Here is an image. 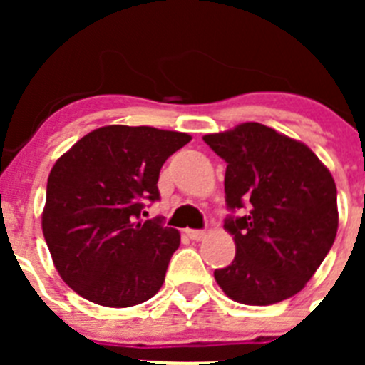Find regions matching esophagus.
I'll return each mask as SVG.
<instances>
[{"label":"esophagus","mask_w":365,"mask_h":365,"mask_svg":"<svg viewBox=\"0 0 365 365\" xmlns=\"http://www.w3.org/2000/svg\"><path fill=\"white\" fill-rule=\"evenodd\" d=\"M186 235H188L190 240H193V241H201V240H205L206 237V232L205 230H186Z\"/></svg>","instance_id":"esophagus-1"}]
</instances>
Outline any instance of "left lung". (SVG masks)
<instances>
[{
  "instance_id": "obj_1",
  "label": "left lung",
  "mask_w": 365,
  "mask_h": 365,
  "mask_svg": "<svg viewBox=\"0 0 365 365\" xmlns=\"http://www.w3.org/2000/svg\"><path fill=\"white\" fill-rule=\"evenodd\" d=\"M227 163L225 228L235 257L214 278L245 305H272L302 291L331 250L338 230L336 185L299 140L257 122L202 137Z\"/></svg>"
}]
</instances>
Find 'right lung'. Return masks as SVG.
Instances as JSON below:
<instances>
[{
	"mask_svg": "<svg viewBox=\"0 0 365 365\" xmlns=\"http://www.w3.org/2000/svg\"><path fill=\"white\" fill-rule=\"evenodd\" d=\"M190 140L150 125H104L54 163L41 230L76 294L120 309L159 292L180 235L159 219L138 217L144 202L159 199L163 164Z\"/></svg>",
	"mask_w": 365,
	"mask_h": 365,
	"instance_id": "right-lung-1",
	"label": "right lung"
}]
</instances>
